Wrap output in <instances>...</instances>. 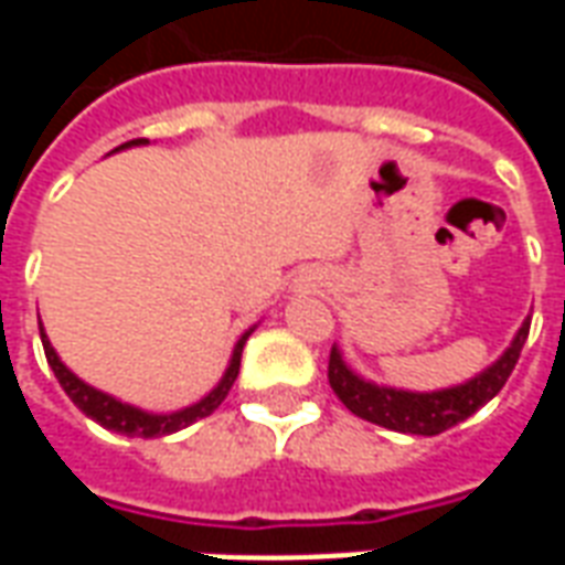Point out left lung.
I'll return each instance as SVG.
<instances>
[{
  "mask_svg": "<svg viewBox=\"0 0 565 565\" xmlns=\"http://www.w3.org/2000/svg\"><path fill=\"white\" fill-rule=\"evenodd\" d=\"M526 335H530V320H523L509 348L484 372H478L475 379L462 384L429 393L399 391V387L366 381L344 363L339 344H332L330 387L348 412H354L369 424H379L393 433H408V436H438L450 426L462 424L466 417H472L481 405L490 403L505 387Z\"/></svg>",
  "mask_w": 565,
  "mask_h": 565,
  "instance_id": "obj_1",
  "label": "left lung"
}]
</instances>
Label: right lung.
<instances>
[{"instance_id": "right-lung-1", "label": "right lung", "mask_w": 565, "mask_h": 565, "mask_svg": "<svg viewBox=\"0 0 565 565\" xmlns=\"http://www.w3.org/2000/svg\"><path fill=\"white\" fill-rule=\"evenodd\" d=\"M139 145H148V139H132L127 145H120L115 150H124V148H139ZM111 150V153H115ZM39 332H42V344H44V356H47V366L54 369L56 381H60V387L66 391V396L72 403L78 405L84 415L96 420L99 426L105 429H111V433H120V436H129V438H160V436H172L178 429H184V426L196 424L202 417H209L217 405L226 399V393L233 391L235 379H238V366H242V348H245L247 335L254 332V327L247 332H242V339L235 342L233 348V356H230V366L223 372V379L217 381V387L209 391L199 403L186 405V408H178V412H169V415H153V412H145L139 405H129V403H120L115 399L111 393H103L90 387L87 381H81L72 369L56 356L54 344L47 339V332L44 327L39 323Z\"/></svg>"}]
</instances>
